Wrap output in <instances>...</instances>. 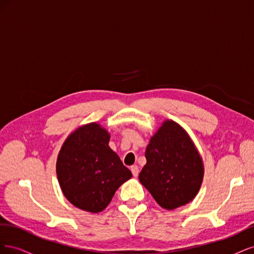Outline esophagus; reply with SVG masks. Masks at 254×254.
I'll return each instance as SVG.
<instances>
[{
  "label": "esophagus",
  "instance_id": "esophagus-1",
  "mask_svg": "<svg viewBox=\"0 0 254 254\" xmlns=\"http://www.w3.org/2000/svg\"><path fill=\"white\" fill-rule=\"evenodd\" d=\"M130 171H131V173L134 177H137V175H139V167H137L136 165H132L131 167H130Z\"/></svg>",
  "mask_w": 254,
  "mask_h": 254
}]
</instances>
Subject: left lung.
Instances as JSON below:
<instances>
[{
	"instance_id": "obj_1",
	"label": "left lung",
	"mask_w": 254,
	"mask_h": 254,
	"mask_svg": "<svg viewBox=\"0 0 254 254\" xmlns=\"http://www.w3.org/2000/svg\"><path fill=\"white\" fill-rule=\"evenodd\" d=\"M145 157L139 180L160 206L175 210L196 197L203 180V161L178 123H162L150 137Z\"/></svg>"
}]
</instances>
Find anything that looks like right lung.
Masks as SVG:
<instances>
[{"instance_id":"obj_1","label":"right lung","mask_w":254,"mask_h":254,"mask_svg":"<svg viewBox=\"0 0 254 254\" xmlns=\"http://www.w3.org/2000/svg\"><path fill=\"white\" fill-rule=\"evenodd\" d=\"M110 133L98 123L75 129L58 153L56 173L61 190L74 206L98 213L132 177L109 147Z\"/></svg>"}]
</instances>
